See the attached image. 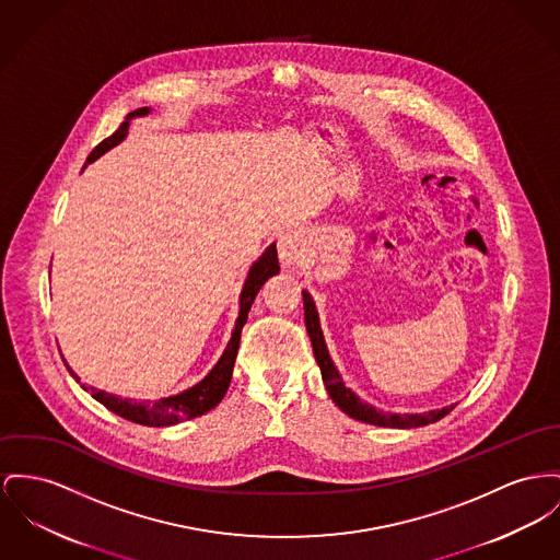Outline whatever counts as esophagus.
Masks as SVG:
<instances>
[{
  "instance_id": "esophagus-1",
  "label": "esophagus",
  "mask_w": 560,
  "mask_h": 560,
  "mask_svg": "<svg viewBox=\"0 0 560 560\" xmlns=\"http://www.w3.org/2000/svg\"><path fill=\"white\" fill-rule=\"evenodd\" d=\"M305 253H307V242L301 231H289V233L280 235L278 257L284 267H289V269L299 267V262L305 259Z\"/></svg>"
}]
</instances>
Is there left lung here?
I'll return each instance as SVG.
<instances>
[{
	"label": "left lung",
	"instance_id": "8db88e82",
	"mask_svg": "<svg viewBox=\"0 0 560 560\" xmlns=\"http://www.w3.org/2000/svg\"><path fill=\"white\" fill-rule=\"evenodd\" d=\"M303 312H305V327H307V336L312 339V348H314V357L318 361V368L323 373V382L329 390V397L337 404V408L346 411L350 418H357L361 422L368 424H377V427H393V429H410V427H422V424H431L442 420L450 411L454 410V406L442 408V410L427 411V413H384V411L375 410L372 406L363 404L350 388L343 386L336 365L329 357L325 337L320 331V323H318V312L312 298L303 291Z\"/></svg>",
	"mask_w": 560,
	"mask_h": 560
}]
</instances>
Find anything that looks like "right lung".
I'll use <instances>...</instances> for the list:
<instances>
[{"instance_id": "right-lung-1", "label": "right lung", "mask_w": 560, "mask_h": 560, "mask_svg": "<svg viewBox=\"0 0 560 560\" xmlns=\"http://www.w3.org/2000/svg\"><path fill=\"white\" fill-rule=\"evenodd\" d=\"M144 114H149V108H138V110L131 113V116H144ZM127 127H129V120H125L110 138L100 142L93 149V152L89 154L86 163L95 161L100 154H104L106 150L116 147L127 136ZM278 271H280L278 253H276V244H271L265 250L261 259L253 265V269L248 273V280H246L242 298H240V316H237L233 336H231V341L224 348L221 361L214 365L212 372L208 373L192 388H188V390L176 395V397H167V399H159V401H131V399L114 397V395H108V393L97 390V388H89V390L93 393V397L102 406H106L116 416H120L125 420H131V422H138V424H144V427H170V424H176L180 420H190V418H197V416L217 408L223 401L224 393H226L229 382H231L233 363H235L237 348H240L242 327L246 325L250 305H253V301L257 298V293L261 291L262 284L267 282V278L276 276ZM70 373L78 380V375L72 370H70Z\"/></svg>"}]
</instances>
